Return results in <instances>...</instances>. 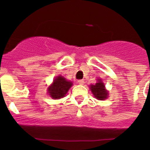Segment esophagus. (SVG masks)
<instances>
[{
  "label": "esophagus",
  "instance_id": "esophagus-1",
  "mask_svg": "<svg viewBox=\"0 0 150 150\" xmlns=\"http://www.w3.org/2000/svg\"><path fill=\"white\" fill-rule=\"evenodd\" d=\"M78 83L79 85H83L84 84V80L83 79H79V80H78Z\"/></svg>",
  "mask_w": 150,
  "mask_h": 150
}]
</instances>
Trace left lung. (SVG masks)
<instances>
[{
  "mask_svg": "<svg viewBox=\"0 0 150 150\" xmlns=\"http://www.w3.org/2000/svg\"><path fill=\"white\" fill-rule=\"evenodd\" d=\"M90 89L93 94L94 97L98 100H104L108 97V91L106 89L105 85L103 83L101 79H98L97 83L90 86Z\"/></svg>",
  "mask_w": 150,
  "mask_h": 150,
  "instance_id": "obj_1",
  "label": "left lung"
}]
</instances>
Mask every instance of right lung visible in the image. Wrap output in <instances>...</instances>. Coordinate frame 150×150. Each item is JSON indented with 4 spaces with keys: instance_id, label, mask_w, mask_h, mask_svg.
<instances>
[{
    "instance_id": "1",
    "label": "right lung",
    "mask_w": 150,
    "mask_h": 150,
    "mask_svg": "<svg viewBox=\"0 0 150 150\" xmlns=\"http://www.w3.org/2000/svg\"><path fill=\"white\" fill-rule=\"evenodd\" d=\"M73 86L72 82L62 76H58L53 80V83L48 87V93L52 98L60 99L65 96L68 90Z\"/></svg>"
}]
</instances>
